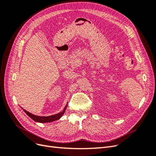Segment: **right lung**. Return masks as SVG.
Here are the masks:
<instances>
[{"instance_id":"right-lung-1","label":"right lung","mask_w":156,"mask_h":156,"mask_svg":"<svg viewBox=\"0 0 156 156\" xmlns=\"http://www.w3.org/2000/svg\"><path fill=\"white\" fill-rule=\"evenodd\" d=\"M66 107H67V105H66V106L64 107V108L62 112L58 113V114L53 115L49 116H36V115L31 114L30 112L27 111L25 109H23V111H24L26 114L29 117H30L33 120H34L37 122H40V123H45V122H53V121H55V120H57L60 119V118L62 117V115H64V113L65 112V111H66Z\"/></svg>"}]
</instances>
